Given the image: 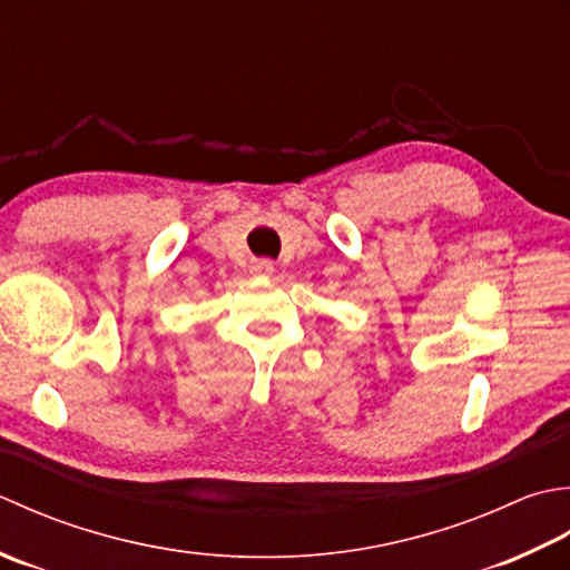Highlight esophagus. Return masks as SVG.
<instances>
[{
  "label": "esophagus",
  "mask_w": 570,
  "mask_h": 570,
  "mask_svg": "<svg viewBox=\"0 0 570 570\" xmlns=\"http://www.w3.org/2000/svg\"><path fill=\"white\" fill-rule=\"evenodd\" d=\"M250 273H253L255 277H271V275L275 273V265H273V261H268V258L253 261V263H250Z\"/></svg>",
  "instance_id": "34e87169"
}]
</instances>
